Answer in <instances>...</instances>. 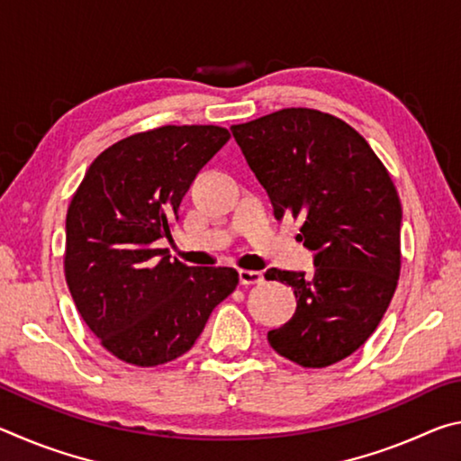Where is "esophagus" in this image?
Returning <instances> with one entry per match:
<instances>
[{
    "mask_svg": "<svg viewBox=\"0 0 461 461\" xmlns=\"http://www.w3.org/2000/svg\"><path fill=\"white\" fill-rule=\"evenodd\" d=\"M238 278H240V285H244V286L258 285V283H262V280H264L260 270H246V268H240L238 270Z\"/></svg>",
    "mask_w": 461,
    "mask_h": 461,
    "instance_id": "esophagus-1",
    "label": "esophagus"
}]
</instances>
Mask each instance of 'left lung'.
Returning <instances> with one entry per match:
<instances>
[{
  "instance_id": "left-lung-1",
  "label": "left lung",
  "mask_w": 461,
  "mask_h": 461,
  "mask_svg": "<svg viewBox=\"0 0 461 461\" xmlns=\"http://www.w3.org/2000/svg\"><path fill=\"white\" fill-rule=\"evenodd\" d=\"M231 134L276 220L301 217L296 238L313 252L311 276L264 275L296 296L294 315L268 343L303 368H325L364 346L394 294L402 209L393 178L352 126L317 109H280Z\"/></svg>"
}]
</instances>
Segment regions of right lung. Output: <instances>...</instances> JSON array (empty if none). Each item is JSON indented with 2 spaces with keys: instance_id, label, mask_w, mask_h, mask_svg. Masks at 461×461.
I'll return each instance as SVG.
<instances>
[{
  "instance_id": "1",
  "label": "right lung",
  "mask_w": 461,
  "mask_h": 461,
  "mask_svg": "<svg viewBox=\"0 0 461 461\" xmlns=\"http://www.w3.org/2000/svg\"><path fill=\"white\" fill-rule=\"evenodd\" d=\"M217 126H165L101 152L67 213L65 275L107 352L158 366L189 352L238 285L228 267H186L156 248L199 170L228 144Z\"/></svg>"
}]
</instances>
